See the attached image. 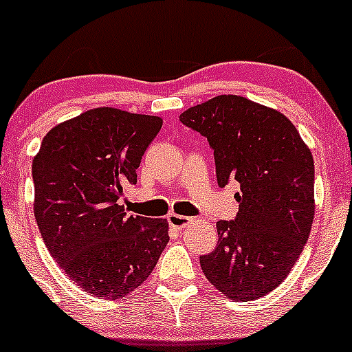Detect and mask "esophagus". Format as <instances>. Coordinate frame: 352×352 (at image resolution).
Listing matches in <instances>:
<instances>
[{
	"label": "esophagus",
	"mask_w": 352,
	"mask_h": 352,
	"mask_svg": "<svg viewBox=\"0 0 352 352\" xmlns=\"http://www.w3.org/2000/svg\"><path fill=\"white\" fill-rule=\"evenodd\" d=\"M166 221H168V225L172 226V228H177V230H182L186 228L187 225H189L192 219L187 218V216H182V214H175V212H172V214L166 216Z\"/></svg>",
	"instance_id": "1"
}]
</instances>
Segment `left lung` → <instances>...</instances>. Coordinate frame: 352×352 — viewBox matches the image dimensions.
Masks as SVG:
<instances>
[{
	"mask_svg": "<svg viewBox=\"0 0 352 352\" xmlns=\"http://www.w3.org/2000/svg\"><path fill=\"white\" fill-rule=\"evenodd\" d=\"M180 122L208 140L218 186L240 187L235 219L216 223L218 243L199 257L202 272L232 300L265 296L285 281L310 235L314 156L287 117L239 95L190 107Z\"/></svg>",
	"mask_w": 352,
	"mask_h": 352,
	"instance_id": "obj_1",
	"label": "left lung"
}]
</instances>
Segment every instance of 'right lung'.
<instances>
[{
    "label": "right lung",
    "instance_id": "right-lung-1",
    "mask_svg": "<svg viewBox=\"0 0 352 352\" xmlns=\"http://www.w3.org/2000/svg\"><path fill=\"white\" fill-rule=\"evenodd\" d=\"M160 129L155 116L88 110L49 131L32 163L45 247L94 296L119 300L143 285L170 240L165 219L126 216L119 206Z\"/></svg>",
    "mask_w": 352,
    "mask_h": 352
}]
</instances>
